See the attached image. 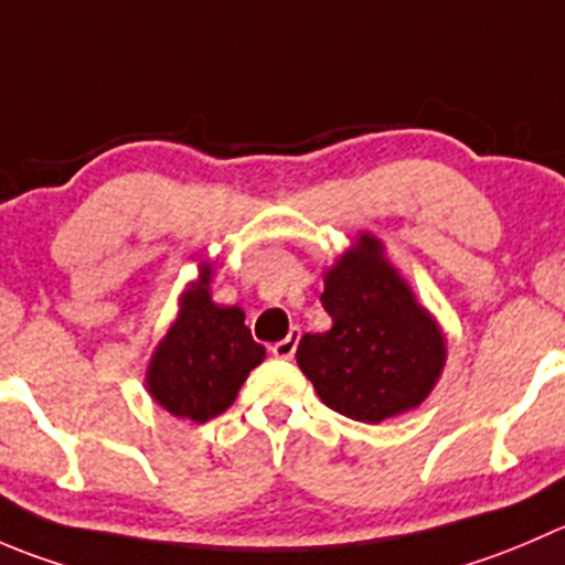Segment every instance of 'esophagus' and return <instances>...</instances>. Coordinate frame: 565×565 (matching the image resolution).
I'll return each instance as SVG.
<instances>
[{"label": "esophagus", "mask_w": 565, "mask_h": 565, "mask_svg": "<svg viewBox=\"0 0 565 565\" xmlns=\"http://www.w3.org/2000/svg\"><path fill=\"white\" fill-rule=\"evenodd\" d=\"M298 342H300V328H292V331H289V337H284L281 342L273 344L270 353L276 355V359H292L295 350H298Z\"/></svg>", "instance_id": "esophagus-1"}]
</instances>
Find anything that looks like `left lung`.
I'll return each instance as SVG.
<instances>
[{
    "instance_id": "1",
    "label": "left lung",
    "mask_w": 565,
    "mask_h": 565,
    "mask_svg": "<svg viewBox=\"0 0 565 565\" xmlns=\"http://www.w3.org/2000/svg\"><path fill=\"white\" fill-rule=\"evenodd\" d=\"M322 309L333 326L306 333L298 364L328 408L375 422L416 408L445 364V337L381 256V243L359 245L326 273Z\"/></svg>"
}]
</instances>
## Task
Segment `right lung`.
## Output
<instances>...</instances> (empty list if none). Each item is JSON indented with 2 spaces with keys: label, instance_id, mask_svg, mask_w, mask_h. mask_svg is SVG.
<instances>
[{
  "label": "right lung",
  "instance_id": "add662e5",
  "mask_svg": "<svg viewBox=\"0 0 565 565\" xmlns=\"http://www.w3.org/2000/svg\"><path fill=\"white\" fill-rule=\"evenodd\" d=\"M210 276L182 300L177 322L149 364V392L162 408L190 422H210L237 397L248 372L265 359L243 309H221L210 300Z\"/></svg>",
  "mask_w": 565,
  "mask_h": 565
}]
</instances>
